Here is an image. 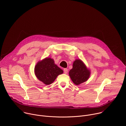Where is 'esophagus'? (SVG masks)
<instances>
[{"label":"esophagus","mask_w":126,"mask_h":126,"mask_svg":"<svg viewBox=\"0 0 126 126\" xmlns=\"http://www.w3.org/2000/svg\"><path fill=\"white\" fill-rule=\"evenodd\" d=\"M64 73L67 74L68 73V69L67 68H64Z\"/></svg>","instance_id":"1"}]
</instances>
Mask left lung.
<instances>
[{
  "label": "left lung",
  "instance_id": "8db88e82",
  "mask_svg": "<svg viewBox=\"0 0 126 126\" xmlns=\"http://www.w3.org/2000/svg\"><path fill=\"white\" fill-rule=\"evenodd\" d=\"M72 81L76 85L87 81L91 75V71L80 59H76L73 63V68L69 72Z\"/></svg>",
  "mask_w": 126,
  "mask_h": 126
}]
</instances>
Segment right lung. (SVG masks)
I'll use <instances>...</instances> for the list:
<instances>
[{
	"label": "right lung",
	"mask_w": 126,
	"mask_h": 126,
	"mask_svg": "<svg viewBox=\"0 0 126 126\" xmlns=\"http://www.w3.org/2000/svg\"><path fill=\"white\" fill-rule=\"evenodd\" d=\"M63 73V71L54 63V60L47 57L38 61L34 68V73L37 78L44 84L50 85L57 77Z\"/></svg>",
	"instance_id": "add662e5"
}]
</instances>
